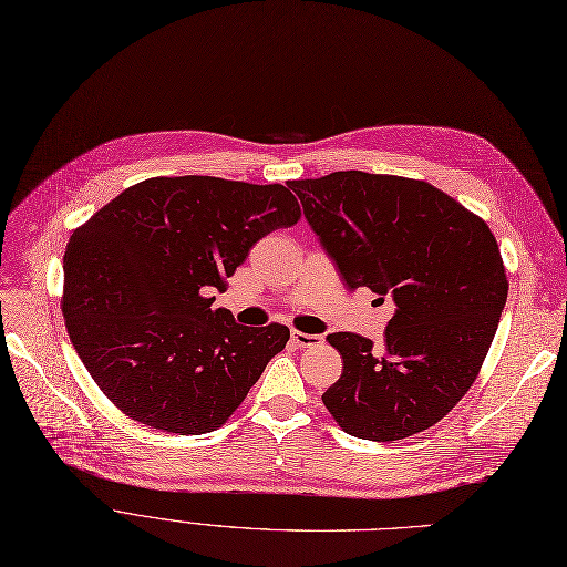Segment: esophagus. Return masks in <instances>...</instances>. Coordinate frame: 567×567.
Masks as SVG:
<instances>
[{"label": "esophagus", "mask_w": 567, "mask_h": 567, "mask_svg": "<svg viewBox=\"0 0 567 567\" xmlns=\"http://www.w3.org/2000/svg\"><path fill=\"white\" fill-rule=\"evenodd\" d=\"M290 343H295L298 348H316L322 343L320 334H305L300 330H292L290 332Z\"/></svg>", "instance_id": "1"}]
</instances>
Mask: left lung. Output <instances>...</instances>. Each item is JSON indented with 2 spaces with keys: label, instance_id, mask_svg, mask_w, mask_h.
Here are the masks:
<instances>
[{
  "label": "left lung",
  "instance_id": "left-lung-1",
  "mask_svg": "<svg viewBox=\"0 0 567 567\" xmlns=\"http://www.w3.org/2000/svg\"><path fill=\"white\" fill-rule=\"evenodd\" d=\"M288 186L346 288L392 295L396 307L383 350L353 332L328 334L343 371L322 403L367 441L436 424L473 385L507 300L489 226L409 177L339 171Z\"/></svg>",
  "mask_w": 567,
  "mask_h": 567
}]
</instances>
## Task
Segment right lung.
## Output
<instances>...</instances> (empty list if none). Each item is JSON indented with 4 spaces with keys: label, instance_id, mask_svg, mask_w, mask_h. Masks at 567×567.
I'll use <instances>...</instances> for the list:
<instances>
[{
    "label": "right lung",
    "instance_id": "1",
    "mask_svg": "<svg viewBox=\"0 0 567 567\" xmlns=\"http://www.w3.org/2000/svg\"><path fill=\"white\" fill-rule=\"evenodd\" d=\"M300 219L284 184L152 177L80 226L64 254V320L94 383L128 417L179 436L221 426L286 326L247 328L214 290L258 239Z\"/></svg>",
    "mask_w": 567,
    "mask_h": 567
}]
</instances>
